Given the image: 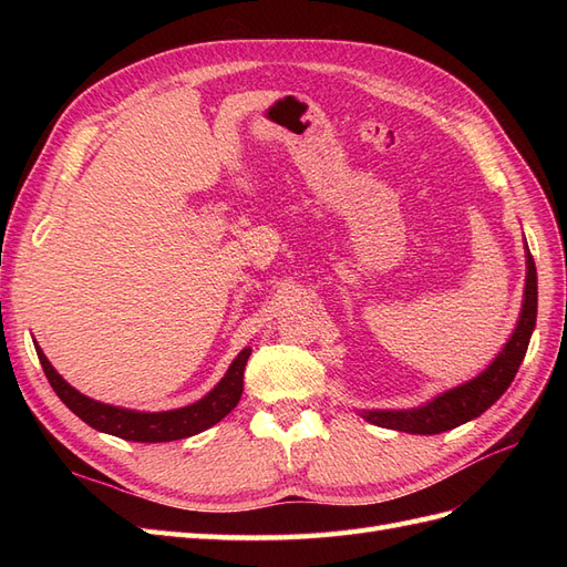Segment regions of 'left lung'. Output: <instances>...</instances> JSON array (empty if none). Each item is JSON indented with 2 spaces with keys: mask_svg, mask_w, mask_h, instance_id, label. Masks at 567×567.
<instances>
[{
  "mask_svg": "<svg viewBox=\"0 0 567 567\" xmlns=\"http://www.w3.org/2000/svg\"><path fill=\"white\" fill-rule=\"evenodd\" d=\"M537 323V267L527 252V279H525V300L520 321L513 331L506 348L494 359L489 369H485L477 379L463 383L454 390H447L433 402L411 411H367L364 419L390 427V431L414 433V435H437L452 427L466 423L487 411L502 398L511 381L516 379L518 367L525 359L532 329Z\"/></svg>",
  "mask_w": 567,
  "mask_h": 567,
  "instance_id": "obj_1",
  "label": "left lung"
}]
</instances>
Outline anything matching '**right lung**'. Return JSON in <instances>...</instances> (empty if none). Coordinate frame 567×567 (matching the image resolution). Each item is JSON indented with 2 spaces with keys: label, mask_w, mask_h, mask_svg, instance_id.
I'll use <instances>...</instances> for the list:
<instances>
[{
  "label": "right lung",
  "mask_w": 567,
  "mask_h": 567,
  "mask_svg": "<svg viewBox=\"0 0 567 567\" xmlns=\"http://www.w3.org/2000/svg\"><path fill=\"white\" fill-rule=\"evenodd\" d=\"M40 364L44 369L47 381L54 388V392L61 398V402L80 416L84 423L96 427L101 433H109L115 437H123L130 442H169V440H184L196 433L208 431L210 425L219 423L229 411L241 400L244 392V371L250 357V348H246L238 354L225 379H221L213 392L196 404H188L184 409L175 411H161V414H146V411H132L120 409L111 404H101L90 398H84L75 388L68 385L61 375L49 364V359L35 348Z\"/></svg>",
  "instance_id": "1"
}]
</instances>
